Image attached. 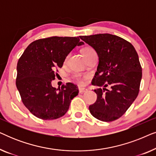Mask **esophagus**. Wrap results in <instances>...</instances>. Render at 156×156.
I'll use <instances>...</instances> for the list:
<instances>
[{"label": "esophagus", "mask_w": 156, "mask_h": 156, "mask_svg": "<svg viewBox=\"0 0 156 156\" xmlns=\"http://www.w3.org/2000/svg\"><path fill=\"white\" fill-rule=\"evenodd\" d=\"M79 91H80V94L87 92V89L84 88V87H79Z\"/></svg>", "instance_id": "esophagus-1"}]
</instances>
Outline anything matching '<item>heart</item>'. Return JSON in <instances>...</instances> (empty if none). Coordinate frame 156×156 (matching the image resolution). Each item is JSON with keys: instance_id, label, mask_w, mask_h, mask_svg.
I'll return each mask as SVG.
<instances>
[{"instance_id": "obj_1", "label": "heart", "mask_w": 156, "mask_h": 156, "mask_svg": "<svg viewBox=\"0 0 156 156\" xmlns=\"http://www.w3.org/2000/svg\"><path fill=\"white\" fill-rule=\"evenodd\" d=\"M93 52H95L93 48H89V47H87V48H85L84 50H82V53L83 55H84V57H86L87 55H89L90 53ZM73 78L74 80H76V81H78V82H81V80H82V76L80 74H73Z\"/></svg>"}]
</instances>
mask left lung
<instances>
[{
	"label": "left lung",
	"instance_id": "left-lung-1",
	"mask_svg": "<svg viewBox=\"0 0 156 156\" xmlns=\"http://www.w3.org/2000/svg\"><path fill=\"white\" fill-rule=\"evenodd\" d=\"M99 57V65L91 84L104 88L94 89L97 99L89 106L94 118L109 122L122 116L139 92L142 68L134 47L111 34L81 36ZM109 86L108 90L106 87Z\"/></svg>",
	"mask_w": 156,
	"mask_h": 156
}]
</instances>
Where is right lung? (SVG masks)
Masks as SVG:
<instances>
[{
    "mask_svg": "<svg viewBox=\"0 0 156 156\" xmlns=\"http://www.w3.org/2000/svg\"><path fill=\"white\" fill-rule=\"evenodd\" d=\"M83 44L79 37L55 36L35 40L25 49L17 65L16 87L23 104L34 116L53 120L67 113L78 95V87L68 82L56 89L52 81L68 54Z\"/></svg>",
    "mask_w": 156,
    "mask_h": 156,
    "instance_id": "1",
    "label": "right lung"
}]
</instances>
